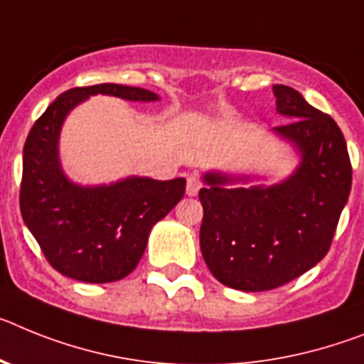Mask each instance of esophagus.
<instances>
[{"mask_svg":"<svg viewBox=\"0 0 364 364\" xmlns=\"http://www.w3.org/2000/svg\"><path fill=\"white\" fill-rule=\"evenodd\" d=\"M201 186H203V183H201L198 173H191V176L186 178V194L188 196H198Z\"/></svg>","mask_w":364,"mask_h":364,"instance_id":"34e87169","label":"esophagus"}]
</instances>
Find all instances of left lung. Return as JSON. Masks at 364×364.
<instances>
[{
    "label": "left lung",
    "instance_id": "obj_1",
    "mask_svg": "<svg viewBox=\"0 0 364 364\" xmlns=\"http://www.w3.org/2000/svg\"><path fill=\"white\" fill-rule=\"evenodd\" d=\"M277 126L300 150L299 168L271 186L227 188L247 181L205 173L200 191L205 264L221 284L240 291H267L309 271L330 251L352 188V163L337 122L287 86H273Z\"/></svg>",
    "mask_w": 364,
    "mask_h": 364
}]
</instances>
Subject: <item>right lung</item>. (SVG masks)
<instances>
[{
    "label": "right lung",
    "instance_id": "right-lung-1",
    "mask_svg": "<svg viewBox=\"0 0 364 364\" xmlns=\"http://www.w3.org/2000/svg\"><path fill=\"white\" fill-rule=\"evenodd\" d=\"M151 102L156 93L121 84L73 87L34 122L23 146L20 210L43 257L64 277L106 284L137 267L148 235L185 194V179L126 178L102 186L69 181L58 161V135L73 107L90 95Z\"/></svg>",
    "mask_w": 364,
    "mask_h": 364
}]
</instances>
